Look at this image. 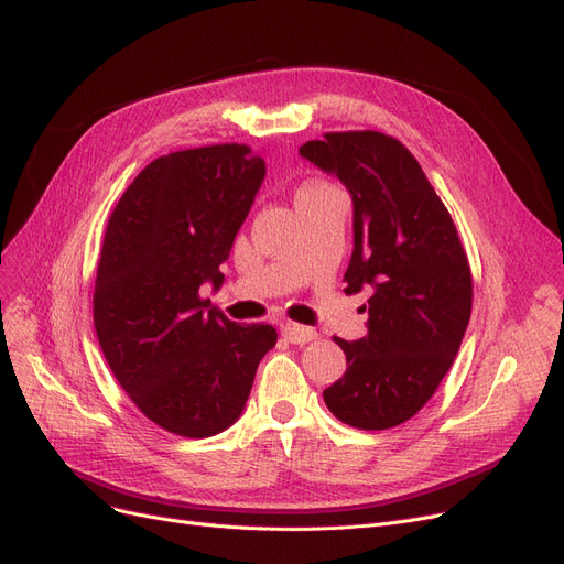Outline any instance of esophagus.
Masks as SVG:
<instances>
[{"mask_svg":"<svg viewBox=\"0 0 564 564\" xmlns=\"http://www.w3.org/2000/svg\"><path fill=\"white\" fill-rule=\"evenodd\" d=\"M281 332H283V337H285L290 344H300V346L318 339V332H316L314 327L297 325V323H285V325L281 327Z\"/></svg>","mask_w":564,"mask_h":564,"instance_id":"1","label":"esophagus"}]
</instances>
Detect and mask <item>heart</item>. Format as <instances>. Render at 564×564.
<instances>
[{
	"mask_svg": "<svg viewBox=\"0 0 564 564\" xmlns=\"http://www.w3.org/2000/svg\"><path fill=\"white\" fill-rule=\"evenodd\" d=\"M316 185H321V183H316ZM306 187H314V185H306Z\"/></svg>",
	"mask_w": 564,
	"mask_h": 564,
	"instance_id": "1",
	"label": "heart"
}]
</instances>
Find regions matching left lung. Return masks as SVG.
<instances>
[{
  "mask_svg": "<svg viewBox=\"0 0 564 564\" xmlns=\"http://www.w3.org/2000/svg\"><path fill=\"white\" fill-rule=\"evenodd\" d=\"M302 158L352 197L346 295L369 290L367 337L335 341L346 371L323 390L358 430H388L419 413L460 350L471 316V269L448 208L406 145L373 130L327 132Z\"/></svg>",
  "mask_w": 564,
  "mask_h": 564,
  "instance_id": "1",
  "label": "left lung"
}]
</instances>
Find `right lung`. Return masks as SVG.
Masks as SVG:
<instances>
[{"instance_id":"obj_1","label":"right lung","mask_w":564,"mask_h":564,"mask_svg":"<svg viewBox=\"0 0 564 564\" xmlns=\"http://www.w3.org/2000/svg\"><path fill=\"white\" fill-rule=\"evenodd\" d=\"M264 160L216 143L153 160L118 199L97 264L95 332L113 377L145 419L187 440L232 425L260 360L276 344L264 323L206 308L220 264L253 206Z\"/></svg>"}]
</instances>
